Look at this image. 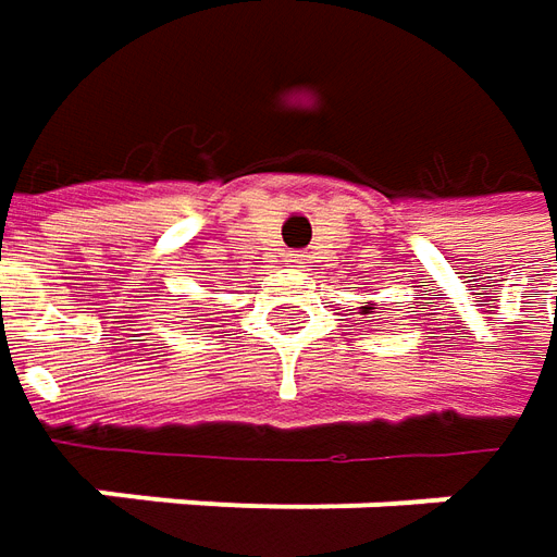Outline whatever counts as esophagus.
I'll return each instance as SVG.
<instances>
[{
    "label": "esophagus",
    "mask_w": 557,
    "mask_h": 557,
    "mask_svg": "<svg viewBox=\"0 0 557 557\" xmlns=\"http://www.w3.org/2000/svg\"><path fill=\"white\" fill-rule=\"evenodd\" d=\"M285 263H288V267H304L307 260H304V253H288V257H285Z\"/></svg>",
    "instance_id": "1"
}]
</instances>
